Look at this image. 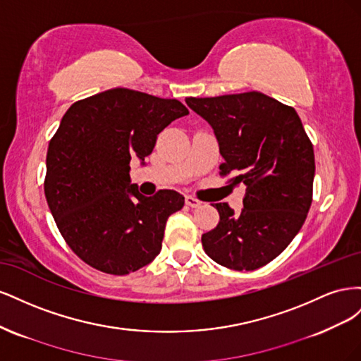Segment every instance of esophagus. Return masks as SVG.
I'll return each mask as SVG.
<instances>
[{"label": "esophagus", "instance_id": "1", "mask_svg": "<svg viewBox=\"0 0 361 361\" xmlns=\"http://www.w3.org/2000/svg\"><path fill=\"white\" fill-rule=\"evenodd\" d=\"M185 203H187V206H190V207H199V206H202V202L197 200V199H194L192 195H187V197H185Z\"/></svg>", "mask_w": 361, "mask_h": 361}]
</instances>
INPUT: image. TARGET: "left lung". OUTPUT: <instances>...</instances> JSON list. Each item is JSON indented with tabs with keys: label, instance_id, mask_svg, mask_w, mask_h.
<instances>
[{
	"label": "left lung",
	"instance_id": "left-lung-1",
	"mask_svg": "<svg viewBox=\"0 0 361 361\" xmlns=\"http://www.w3.org/2000/svg\"><path fill=\"white\" fill-rule=\"evenodd\" d=\"M187 105L214 129L231 187H245L244 207H214L220 221L202 235L216 264L253 271L276 259L302 227L312 204L314 154L301 118L260 92L187 97Z\"/></svg>",
	"mask_w": 361,
	"mask_h": 361
}]
</instances>
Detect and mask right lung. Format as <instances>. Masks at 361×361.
<instances>
[{"label": "right lung", "instance_id": "right-lung-1", "mask_svg": "<svg viewBox=\"0 0 361 361\" xmlns=\"http://www.w3.org/2000/svg\"><path fill=\"white\" fill-rule=\"evenodd\" d=\"M190 111L178 99L110 89L71 105L47 154L45 195L64 241L85 264L125 276L161 251L169 216L183 195L152 197L130 183L129 162L145 164L157 135Z\"/></svg>", "mask_w": 361, "mask_h": 361}]
</instances>
